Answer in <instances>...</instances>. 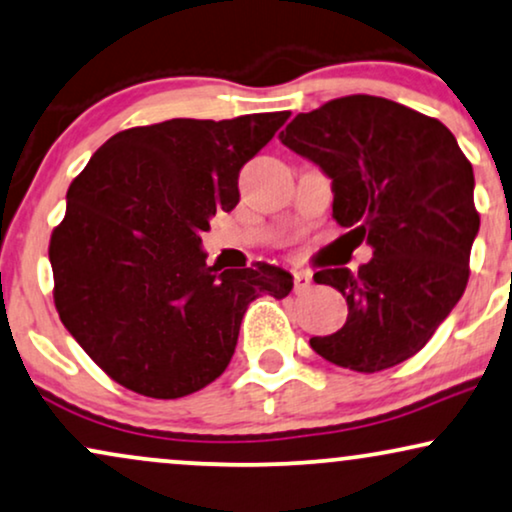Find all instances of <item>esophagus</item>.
<instances>
[{
	"instance_id": "obj_1",
	"label": "esophagus",
	"mask_w": 512,
	"mask_h": 512,
	"mask_svg": "<svg viewBox=\"0 0 512 512\" xmlns=\"http://www.w3.org/2000/svg\"><path fill=\"white\" fill-rule=\"evenodd\" d=\"M293 283H295V293H304V290L309 288V283H312V274L309 271H293Z\"/></svg>"
}]
</instances>
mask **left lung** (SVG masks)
<instances>
[{"instance_id": "left-lung-1", "label": "left lung", "mask_w": 512, "mask_h": 512, "mask_svg": "<svg viewBox=\"0 0 512 512\" xmlns=\"http://www.w3.org/2000/svg\"><path fill=\"white\" fill-rule=\"evenodd\" d=\"M331 179L333 217L373 257L314 274L340 290L347 321L312 338L335 366L375 373L425 347L461 300L480 231L475 177L442 122L368 94L323 103L278 134Z\"/></svg>"}]
</instances>
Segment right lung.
Returning <instances> with one entry per match:
<instances>
[{
  "label": "right lung",
  "instance_id": "right-lung-1",
  "mask_svg": "<svg viewBox=\"0 0 512 512\" xmlns=\"http://www.w3.org/2000/svg\"><path fill=\"white\" fill-rule=\"evenodd\" d=\"M288 111L174 118L118 132L68 189L49 243L68 333L115 383L153 399L203 390L229 366L248 304L293 276L208 267L203 231L241 200L238 172Z\"/></svg>",
  "mask_w": 512,
  "mask_h": 512
}]
</instances>
